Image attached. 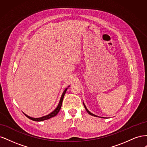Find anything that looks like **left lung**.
<instances>
[{
	"label": "left lung",
	"mask_w": 147,
	"mask_h": 147,
	"mask_svg": "<svg viewBox=\"0 0 147 147\" xmlns=\"http://www.w3.org/2000/svg\"><path fill=\"white\" fill-rule=\"evenodd\" d=\"M83 105H84V108H85V109H86V112L90 114V115H92V116H94V117H99V116H97V115H94V114H93V113H92L91 112H90V111H89L88 110V109L86 108V105H84V102H83ZM100 118H105V117H100Z\"/></svg>",
	"instance_id": "8db88e82"
}]
</instances>
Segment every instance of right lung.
<instances>
[{
    "label": "right lung",
    "mask_w": 147,
    "mask_h": 147,
    "mask_svg": "<svg viewBox=\"0 0 147 147\" xmlns=\"http://www.w3.org/2000/svg\"><path fill=\"white\" fill-rule=\"evenodd\" d=\"M69 86H69L67 88H66L65 89V90L63 91V94H62V96H61V97L60 100H59V102L58 105H57V107H56L54 110H53L52 112H51L50 114H48V115H45V116L40 117V118H32V117H30L28 116V115L25 114L24 112H23V113H24V114L26 115V116L28 118H29V119H32V120H33V121H44V120L48 119H50V118H53V117H55L57 113H58V112H59V110H60V109H61V106H62V103H63V99H64V95H65V94L67 90V88H68Z\"/></svg>",
    "instance_id": "add662e5"
}]
</instances>
